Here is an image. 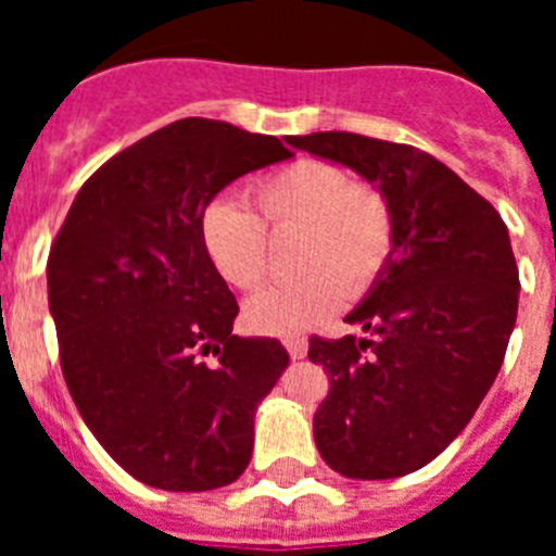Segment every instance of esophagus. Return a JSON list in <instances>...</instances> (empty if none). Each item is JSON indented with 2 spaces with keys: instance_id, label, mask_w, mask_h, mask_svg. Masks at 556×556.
I'll return each instance as SVG.
<instances>
[{
  "instance_id": "34e87169",
  "label": "esophagus",
  "mask_w": 556,
  "mask_h": 556,
  "mask_svg": "<svg viewBox=\"0 0 556 556\" xmlns=\"http://www.w3.org/2000/svg\"><path fill=\"white\" fill-rule=\"evenodd\" d=\"M283 345H287L289 356H292V358H303V356H306V351H308L306 337H301V333H294V337L283 339Z\"/></svg>"
}]
</instances>
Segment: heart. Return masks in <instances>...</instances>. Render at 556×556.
Returning a JSON list of instances; mask_svg holds the SVG:
<instances>
[{"label":"heart","instance_id":"1","mask_svg":"<svg viewBox=\"0 0 556 556\" xmlns=\"http://www.w3.org/2000/svg\"><path fill=\"white\" fill-rule=\"evenodd\" d=\"M253 211L214 200L200 217V239L223 281L253 292L269 273V236L298 233L292 269L303 273L264 289L244 306L262 333H298L323 323L342 301L365 298L397 248V211L390 191L351 180L345 166L298 159L250 186Z\"/></svg>","mask_w":556,"mask_h":556}]
</instances>
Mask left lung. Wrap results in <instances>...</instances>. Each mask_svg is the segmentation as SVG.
<instances>
[{
  "label": "left lung",
  "instance_id": "1",
  "mask_svg": "<svg viewBox=\"0 0 556 556\" xmlns=\"http://www.w3.org/2000/svg\"><path fill=\"white\" fill-rule=\"evenodd\" d=\"M289 144L384 186L397 248L345 320L370 337L308 339L331 378L314 443L348 479L424 468L488 395L518 317V264L498 211L429 152L358 132L289 136Z\"/></svg>",
  "mask_w": 556,
  "mask_h": 556
}]
</instances>
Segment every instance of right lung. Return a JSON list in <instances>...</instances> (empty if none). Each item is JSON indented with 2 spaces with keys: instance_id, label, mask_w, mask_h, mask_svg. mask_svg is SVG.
<instances>
[{
  "instance_id": "1",
  "label": "right lung",
  "mask_w": 556,
  "mask_h": 556,
  "mask_svg": "<svg viewBox=\"0 0 556 556\" xmlns=\"http://www.w3.org/2000/svg\"><path fill=\"white\" fill-rule=\"evenodd\" d=\"M289 155L228 122H172L83 184L49 248L68 392L102 448L150 488L200 493L248 468L255 406L289 353L233 333L239 303L200 217L230 180Z\"/></svg>"
}]
</instances>
